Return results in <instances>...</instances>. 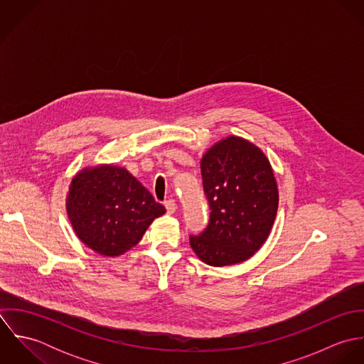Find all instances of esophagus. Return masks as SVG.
Masks as SVG:
<instances>
[{"label":"esophagus","mask_w":364,"mask_h":364,"mask_svg":"<svg viewBox=\"0 0 364 364\" xmlns=\"http://www.w3.org/2000/svg\"><path fill=\"white\" fill-rule=\"evenodd\" d=\"M164 205H165V208H166L168 214H173V213H175V210H176V203H175V200L169 199V200H166Z\"/></svg>","instance_id":"obj_1"}]
</instances>
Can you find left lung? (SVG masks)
Returning <instances> with one entry per match:
<instances>
[{
	"instance_id": "obj_1",
	"label": "left lung",
	"mask_w": 364,
	"mask_h": 364,
	"mask_svg": "<svg viewBox=\"0 0 364 364\" xmlns=\"http://www.w3.org/2000/svg\"><path fill=\"white\" fill-rule=\"evenodd\" d=\"M210 215L206 228L191 234L195 254L211 266L251 258L273 225L279 193L267 158L240 137L211 147L200 164Z\"/></svg>"
}]
</instances>
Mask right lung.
Segmentation results:
<instances>
[{
	"label": "right lung",
	"mask_w": 364,
	"mask_h": 364,
	"mask_svg": "<svg viewBox=\"0 0 364 364\" xmlns=\"http://www.w3.org/2000/svg\"><path fill=\"white\" fill-rule=\"evenodd\" d=\"M67 213L85 245L105 257H119L139 244L165 208L124 168L102 165L73 179Z\"/></svg>",
	"instance_id": "obj_1"
}]
</instances>
